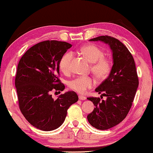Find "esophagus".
<instances>
[{"label": "esophagus", "instance_id": "obj_1", "mask_svg": "<svg viewBox=\"0 0 153 153\" xmlns=\"http://www.w3.org/2000/svg\"><path fill=\"white\" fill-rule=\"evenodd\" d=\"M79 99L81 100H86V98L84 96H79Z\"/></svg>", "mask_w": 153, "mask_h": 153}]
</instances>
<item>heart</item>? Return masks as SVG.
I'll list each match as a JSON object with an SVG mask.
<instances>
[{
  "label": "heart",
  "instance_id": "obj_1",
  "mask_svg": "<svg viewBox=\"0 0 153 153\" xmlns=\"http://www.w3.org/2000/svg\"><path fill=\"white\" fill-rule=\"evenodd\" d=\"M80 53L91 63V72L98 80H104L110 74L112 65L111 60L105 57V53L102 49L95 45H86L81 47ZM74 53L72 51L65 53L60 58L59 67L65 74H68L71 71V66ZM94 86V81L90 76H78L68 82V87L71 90L79 94H84L88 89Z\"/></svg>",
  "mask_w": 153,
  "mask_h": 153
}]
</instances>
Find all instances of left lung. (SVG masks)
I'll list each match as a JSON object with an SVG mask.
<instances>
[{
    "instance_id": "obj_1",
    "label": "left lung",
    "mask_w": 153,
    "mask_h": 153,
    "mask_svg": "<svg viewBox=\"0 0 153 153\" xmlns=\"http://www.w3.org/2000/svg\"><path fill=\"white\" fill-rule=\"evenodd\" d=\"M108 43L112 51L113 64L110 75L96 89L98 94L106 96L105 101L100 98L89 97L96 108L88 116V122L97 129L106 130L116 126L124 120L131 108L138 78L131 53L123 43L110 36L90 39Z\"/></svg>"
}]
</instances>
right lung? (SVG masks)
I'll return each mask as SVG.
<instances>
[{"label":"right lung","instance_id":"1","mask_svg":"<svg viewBox=\"0 0 153 153\" xmlns=\"http://www.w3.org/2000/svg\"><path fill=\"white\" fill-rule=\"evenodd\" d=\"M72 47L65 41H43L31 47L17 65L15 84L19 108L26 120L42 131L56 129L64 122L67 110L79 100L74 91L56 100L52 91L65 89L59 72L60 58Z\"/></svg>","mask_w":153,"mask_h":153}]
</instances>
